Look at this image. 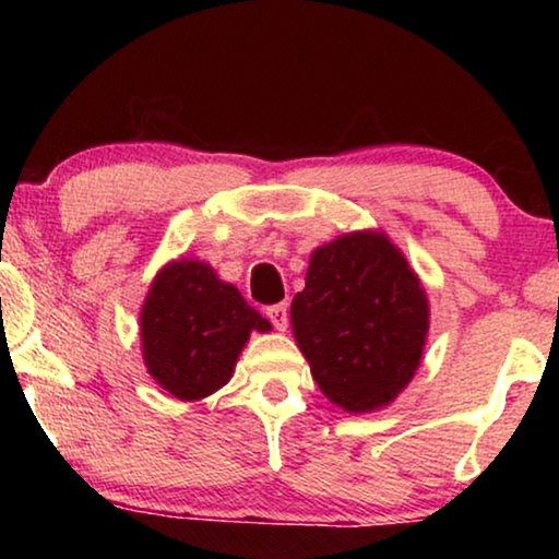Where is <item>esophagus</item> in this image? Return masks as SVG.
I'll return each instance as SVG.
<instances>
[{"label": "esophagus", "mask_w": 559, "mask_h": 559, "mask_svg": "<svg viewBox=\"0 0 559 559\" xmlns=\"http://www.w3.org/2000/svg\"><path fill=\"white\" fill-rule=\"evenodd\" d=\"M266 318L272 320V325L277 328V331H287V325H289L287 302H280V305H272V308H266Z\"/></svg>", "instance_id": "1"}]
</instances>
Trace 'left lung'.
I'll return each instance as SVG.
<instances>
[{
    "label": "left lung",
    "instance_id": "obj_1",
    "mask_svg": "<svg viewBox=\"0 0 559 559\" xmlns=\"http://www.w3.org/2000/svg\"><path fill=\"white\" fill-rule=\"evenodd\" d=\"M289 318L320 392L361 415L386 407L415 377L430 305L386 234L354 231L312 251Z\"/></svg>",
    "mask_w": 559,
    "mask_h": 559
}]
</instances>
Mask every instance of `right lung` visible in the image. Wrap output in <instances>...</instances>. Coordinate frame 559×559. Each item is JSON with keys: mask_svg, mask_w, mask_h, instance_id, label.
I'll use <instances>...</instances> for the list:
<instances>
[{"mask_svg": "<svg viewBox=\"0 0 559 559\" xmlns=\"http://www.w3.org/2000/svg\"><path fill=\"white\" fill-rule=\"evenodd\" d=\"M251 331H272L270 320L211 264L186 257L157 272L140 312L150 377L182 402L203 400L231 379Z\"/></svg>", "mask_w": 559, "mask_h": 559, "instance_id": "right-lung-1", "label": "right lung"}]
</instances>
